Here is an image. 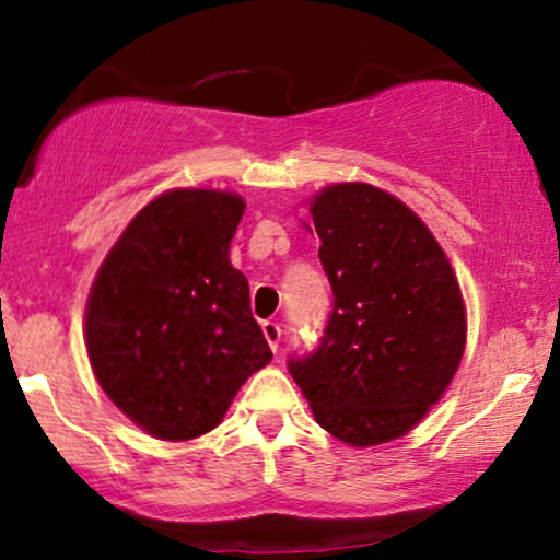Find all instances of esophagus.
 I'll return each instance as SVG.
<instances>
[{
    "instance_id": "esophagus-1",
    "label": "esophagus",
    "mask_w": 560,
    "mask_h": 560,
    "mask_svg": "<svg viewBox=\"0 0 560 560\" xmlns=\"http://www.w3.org/2000/svg\"><path fill=\"white\" fill-rule=\"evenodd\" d=\"M262 334H265L267 343H270V349L278 351V347H280V336H282V328H280L278 320H265V324H262Z\"/></svg>"
}]
</instances>
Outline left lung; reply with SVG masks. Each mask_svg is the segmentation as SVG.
<instances>
[{
    "label": "left lung",
    "instance_id": "1",
    "mask_svg": "<svg viewBox=\"0 0 560 560\" xmlns=\"http://www.w3.org/2000/svg\"><path fill=\"white\" fill-rule=\"evenodd\" d=\"M311 221L334 311L316 351L290 357L288 370L339 441L400 439L462 364V288L431 229L387 190L336 183L311 201Z\"/></svg>",
    "mask_w": 560,
    "mask_h": 560
}]
</instances>
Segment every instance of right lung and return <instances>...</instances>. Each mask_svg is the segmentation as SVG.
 Listing matches in <instances>:
<instances>
[{
    "label": "right lung",
    "mask_w": 560,
    "mask_h": 560,
    "mask_svg": "<svg viewBox=\"0 0 560 560\" xmlns=\"http://www.w3.org/2000/svg\"><path fill=\"white\" fill-rule=\"evenodd\" d=\"M242 213L244 201L226 190H167L129 221L91 285V370L155 439L213 431L272 359L252 318L249 282L229 262Z\"/></svg>",
    "instance_id": "1"
}]
</instances>
